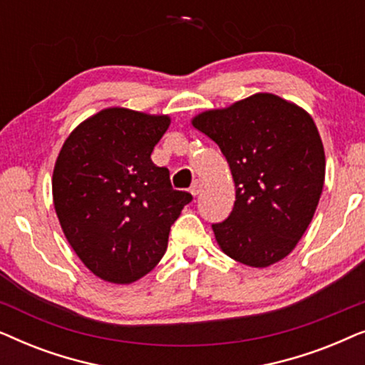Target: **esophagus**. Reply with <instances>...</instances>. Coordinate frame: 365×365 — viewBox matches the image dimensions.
I'll use <instances>...</instances> for the list:
<instances>
[{
    "label": "esophagus",
    "instance_id": "1",
    "mask_svg": "<svg viewBox=\"0 0 365 365\" xmlns=\"http://www.w3.org/2000/svg\"><path fill=\"white\" fill-rule=\"evenodd\" d=\"M201 189H202V182L199 181V179H196V181L191 184V187H189V191H191L192 196H197V194L201 192Z\"/></svg>",
    "mask_w": 365,
    "mask_h": 365
}]
</instances>
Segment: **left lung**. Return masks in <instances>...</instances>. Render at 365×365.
<instances>
[{"mask_svg": "<svg viewBox=\"0 0 365 365\" xmlns=\"http://www.w3.org/2000/svg\"><path fill=\"white\" fill-rule=\"evenodd\" d=\"M192 126L217 144L236 186L231 214L212 224L219 246L251 267L281 261L311 224L324 186L326 156L312 118L259 93L199 114Z\"/></svg>", "mask_w": 365, "mask_h": 365, "instance_id": "left-lung-1", "label": "left lung"}]
</instances>
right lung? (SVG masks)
I'll list each match as a JSON object with an SVG mask.
<instances>
[{"instance_id":"right-lung-1","label":"right lung","mask_w":365,"mask_h":365,"mask_svg":"<svg viewBox=\"0 0 365 365\" xmlns=\"http://www.w3.org/2000/svg\"><path fill=\"white\" fill-rule=\"evenodd\" d=\"M168 126V116L109 108L79 124L59 151L53 173L59 224L84 266L108 282L129 284L153 271L192 201L151 161Z\"/></svg>"}]
</instances>
